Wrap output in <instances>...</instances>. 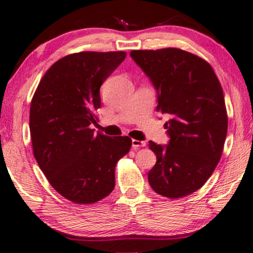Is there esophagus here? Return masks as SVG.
I'll return each mask as SVG.
<instances>
[{"label":"esophagus","mask_w":253,"mask_h":253,"mask_svg":"<svg viewBox=\"0 0 253 253\" xmlns=\"http://www.w3.org/2000/svg\"><path fill=\"white\" fill-rule=\"evenodd\" d=\"M146 146V142L145 141H141V140H137V139H132V147L134 149H138L140 147H145Z\"/></svg>","instance_id":"1"}]
</instances>
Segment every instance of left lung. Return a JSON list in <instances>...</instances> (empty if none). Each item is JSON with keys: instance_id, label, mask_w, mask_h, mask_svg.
Here are the masks:
<instances>
[{"instance_id": "left-lung-1", "label": "left lung", "mask_w": 253, "mask_h": 253, "mask_svg": "<svg viewBox=\"0 0 253 253\" xmlns=\"http://www.w3.org/2000/svg\"><path fill=\"white\" fill-rule=\"evenodd\" d=\"M130 54L157 90L156 111L171 116L164 124L169 145L149 141L156 155L149 185L169 199L187 196L206 184L224 151L228 116L221 84L211 65L188 51L166 47Z\"/></svg>"}]
</instances>
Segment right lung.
I'll return each mask as SVG.
<instances>
[{"mask_svg":"<svg viewBox=\"0 0 253 253\" xmlns=\"http://www.w3.org/2000/svg\"><path fill=\"white\" fill-rule=\"evenodd\" d=\"M124 51L72 53L56 61L31 102L33 154L50 185L75 204H92L115 186V166L130 151L126 135L94 133L100 86L126 59Z\"/></svg>","mask_w":253,"mask_h":253,"instance_id":"obj_1","label":"right lung"}]
</instances>
